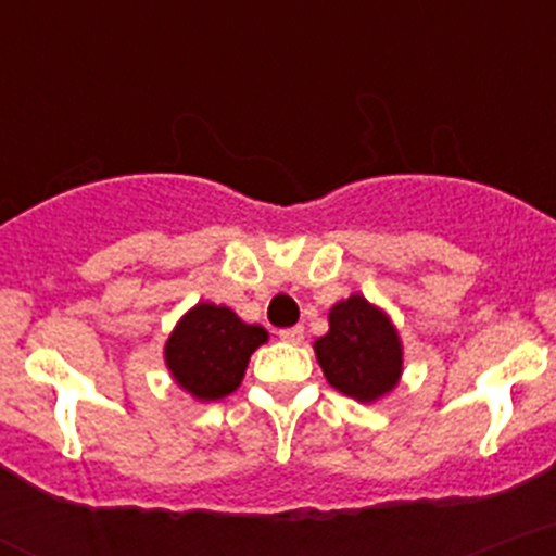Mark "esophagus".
Instances as JSON below:
<instances>
[{
	"label": "esophagus",
	"instance_id": "34e87169",
	"mask_svg": "<svg viewBox=\"0 0 556 556\" xmlns=\"http://www.w3.org/2000/svg\"><path fill=\"white\" fill-rule=\"evenodd\" d=\"M278 337L283 342H291V345H300V342L305 340V329H302V326H289V329H280Z\"/></svg>",
	"mask_w": 556,
	"mask_h": 556
}]
</instances>
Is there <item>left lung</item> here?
Wrapping results in <instances>:
<instances>
[{
	"mask_svg": "<svg viewBox=\"0 0 556 556\" xmlns=\"http://www.w3.org/2000/svg\"><path fill=\"white\" fill-rule=\"evenodd\" d=\"M313 348L329 386L362 404L391 393L402 377L404 358L396 326L362 294L331 307L329 331Z\"/></svg>",
	"mask_w": 556,
	"mask_h": 556,
	"instance_id": "8db88e82",
	"label": "left lung"
}]
</instances>
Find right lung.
<instances>
[{"instance_id": "obj_1", "label": "right lung", "mask_w": 556, "mask_h": 556, "mask_svg": "<svg viewBox=\"0 0 556 556\" xmlns=\"http://www.w3.org/2000/svg\"><path fill=\"white\" fill-rule=\"evenodd\" d=\"M267 342V331L240 320L230 307L198 302L181 316L165 342V364L176 386L198 402L230 396L240 386L251 353Z\"/></svg>"}]
</instances>
